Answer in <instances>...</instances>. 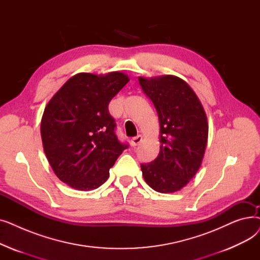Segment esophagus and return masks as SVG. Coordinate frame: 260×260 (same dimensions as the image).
I'll return each instance as SVG.
<instances>
[{
	"label": "esophagus",
	"mask_w": 260,
	"mask_h": 260,
	"mask_svg": "<svg viewBox=\"0 0 260 260\" xmlns=\"http://www.w3.org/2000/svg\"><path fill=\"white\" fill-rule=\"evenodd\" d=\"M141 140H142V136H140V135L136 136V137H133V138L131 139V145H132V146L138 145V144L141 142Z\"/></svg>",
	"instance_id": "34e87169"
}]
</instances>
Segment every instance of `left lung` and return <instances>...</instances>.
<instances>
[{"mask_svg": "<svg viewBox=\"0 0 260 260\" xmlns=\"http://www.w3.org/2000/svg\"><path fill=\"white\" fill-rule=\"evenodd\" d=\"M139 84L160 124V152L154 161L141 163L143 178L157 192H177L201 166L209 133L206 113L193 89L178 77H140Z\"/></svg>", "mask_w": 260, "mask_h": 260, "instance_id": "obj_1", "label": "left lung"}]
</instances>
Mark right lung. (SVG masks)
Returning <instances> with one entry per match:
<instances>
[{
  "label": "right lung",
  "instance_id": "right-lung-1",
  "mask_svg": "<svg viewBox=\"0 0 260 260\" xmlns=\"http://www.w3.org/2000/svg\"><path fill=\"white\" fill-rule=\"evenodd\" d=\"M128 81L119 72L78 74L46 105L41 122L44 152L64 183L80 190L99 187L128 147L118 140L115 119L108 113L109 102Z\"/></svg>",
  "mask_w": 260,
  "mask_h": 260
}]
</instances>
